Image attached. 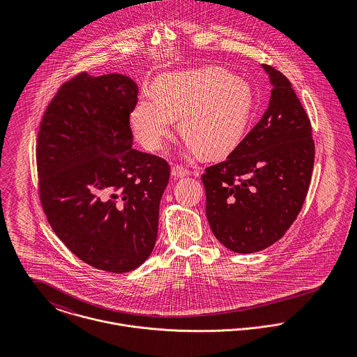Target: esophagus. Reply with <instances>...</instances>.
<instances>
[{"label": "esophagus", "instance_id": "esophagus-1", "mask_svg": "<svg viewBox=\"0 0 357 357\" xmlns=\"http://www.w3.org/2000/svg\"><path fill=\"white\" fill-rule=\"evenodd\" d=\"M190 173H191V172H190L187 167L181 166V165H174V166L172 167V176H173L174 178L185 177V176H188Z\"/></svg>", "mask_w": 357, "mask_h": 357}]
</instances>
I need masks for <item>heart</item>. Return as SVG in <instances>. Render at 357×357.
Here are the masks:
<instances>
[{"label": "heart", "instance_id": "1", "mask_svg": "<svg viewBox=\"0 0 357 357\" xmlns=\"http://www.w3.org/2000/svg\"><path fill=\"white\" fill-rule=\"evenodd\" d=\"M153 95L142 98L130 114L136 139L150 151L163 147L180 118L190 150L207 158L227 155L243 139L253 112L250 86L215 67L163 74Z\"/></svg>", "mask_w": 357, "mask_h": 357}]
</instances>
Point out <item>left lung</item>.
<instances>
[{"mask_svg": "<svg viewBox=\"0 0 357 357\" xmlns=\"http://www.w3.org/2000/svg\"><path fill=\"white\" fill-rule=\"evenodd\" d=\"M264 68L272 85L266 111L225 160L202 174L210 228L242 255L287 232L305 202L314 162L310 121L296 91L279 70Z\"/></svg>", "mask_w": 357, "mask_h": 357, "instance_id": "left-lung-1", "label": "left lung"}]
</instances>
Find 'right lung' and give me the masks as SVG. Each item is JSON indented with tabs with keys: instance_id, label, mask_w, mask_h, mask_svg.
<instances>
[{
	"instance_id": "obj_1",
	"label": "right lung",
	"mask_w": 357,
	"mask_h": 357,
	"mask_svg": "<svg viewBox=\"0 0 357 357\" xmlns=\"http://www.w3.org/2000/svg\"><path fill=\"white\" fill-rule=\"evenodd\" d=\"M139 86L123 74L66 81L36 144L38 197L52 229L84 262L112 273L151 255L170 165L133 146Z\"/></svg>"
}]
</instances>
